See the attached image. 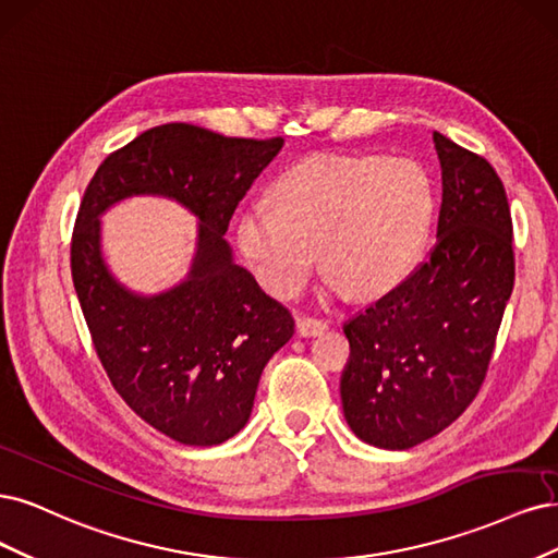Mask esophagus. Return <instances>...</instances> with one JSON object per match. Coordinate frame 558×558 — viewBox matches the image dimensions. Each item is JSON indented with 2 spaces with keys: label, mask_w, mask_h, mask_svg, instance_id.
Listing matches in <instances>:
<instances>
[{
  "label": "esophagus",
  "mask_w": 558,
  "mask_h": 558,
  "mask_svg": "<svg viewBox=\"0 0 558 558\" xmlns=\"http://www.w3.org/2000/svg\"><path fill=\"white\" fill-rule=\"evenodd\" d=\"M296 331L303 338H311V336H319L327 331V322L315 319V317H299L296 319Z\"/></svg>",
  "instance_id": "obj_1"
}]
</instances>
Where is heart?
Wrapping results in <instances>:
<instances>
[{
	"instance_id": "1",
	"label": "heart",
	"mask_w": 558,
	"mask_h": 558,
	"mask_svg": "<svg viewBox=\"0 0 558 558\" xmlns=\"http://www.w3.org/2000/svg\"><path fill=\"white\" fill-rule=\"evenodd\" d=\"M434 218V185L408 157L317 155L287 171L276 206L250 204L239 245L276 296H294L322 259L331 290L380 294L417 262Z\"/></svg>"
}]
</instances>
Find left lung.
Instances as JSON below:
<instances>
[{
    "label": "left lung",
    "instance_id": "1",
    "mask_svg": "<svg viewBox=\"0 0 558 558\" xmlns=\"http://www.w3.org/2000/svg\"><path fill=\"white\" fill-rule=\"evenodd\" d=\"M442 169L436 245L401 284L345 322L340 399L356 438L410 449L473 403L514 287L512 218L487 159L434 132Z\"/></svg>",
    "mask_w": 558,
    "mask_h": 558
}]
</instances>
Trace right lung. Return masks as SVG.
<instances>
[{"mask_svg":"<svg viewBox=\"0 0 558 558\" xmlns=\"http://www.w3.org/2000/svg\"><path fill=\"white\" fill-rule=\"evenodd\" d=\"M282 138H231L185 122L143 132L89 181L71 236V278L99 362L136 415L175 442L210 447L253 412L264 366L294 333V317L233 262L225 231ZM138 193L167 195L201 218L189 278L143 298L100 257L98 215Z\"/></svg>","mask_w":558,"mask_h":558,"instance_id":"1","label":"right lung"}]
</instances>
